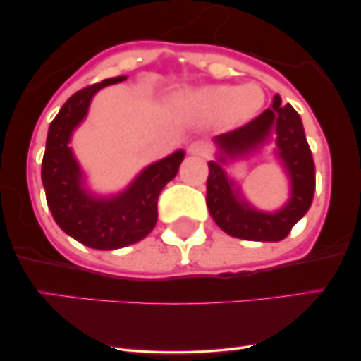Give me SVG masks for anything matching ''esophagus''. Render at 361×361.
<instances>
[{"label":"esophagus","instance_id":"1","mask_svg":"<svg viewBox=\"0 0 361 361\" xmlns=\"http://www.w3.org/2000/svg\"><path fill=\"white\" fill-rule=\"evenodd\" d=\"M188 152H190V154H195V156H204V157H205V156H209L210 147H209V144L200 142V140H197V142L190 144Z\"/></svg>","mask_w":361,"mask_h":361}]
</instances>
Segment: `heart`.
I'll list each match as a JSON object with an SVG mask.
<instances>
[{
    "mask_svg": "<svg viewBox=\"0 0 361 361\" xmlns=\"http://www.w3.org/2000/svg\"><path fill=\"white\" fill-rule=\"evenodd\" d=\"M185 105L195 117L222 120L227 126H241L263 105V91L256 85L209 86L185 97Z\"/></svg>",
    "mask_w": 361,
    "mask_h": 361,
    "instance_id": "b5f03b06",
    "label": "heart"
}]
</instances>
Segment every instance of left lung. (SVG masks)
<instances>
[{
	"instance_id": "obj_1",
	"label": "left lung",
	"mask_w": 361,
	"mask_h": 361,
	"mask_svg": "<svg viewBox=\"0 0 361 361\" xmlns=\"http://www.w3.org/2000/svg\"><path fill=\"white\" fill-rule=\"evenodd\" d=\"M275 130L277 154L284 163L290 178L289 204L276 213H259L244 202L228 180L221 162L225 156L238 157L257 148ZM221 156L209 163L207 178V207L219 227L233 238L246 241H281L292 227L309 210L316 190V166L312 152L304 134L302 120L292 105H283L280 94L273 98V106L267 109L246 126L226 132L215 137Z\"/></svg>"
}]
</instances>
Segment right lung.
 <instances>
[{"label": "right lung", "instance_id": "1", "mask_svg": "<svg viewBox=\"0 0 361 361\" xmlns=\"http://www.w3.org/2000/svg\"><path fill=\"white\" fill-rule=\"evenodd\" d=\"M123 80L126 76L110 78L76 91L51 122L45 142L42 183L54 221L93 250L126 247L154 229L161 190L176 176L185 157L183 151H176L151 164L115 197H94L82 186L81 168L69 147L71 134L88 114L94 93Z\"/></svg>", "mask_w": 361, "mask_h": 361}]
</instances>
